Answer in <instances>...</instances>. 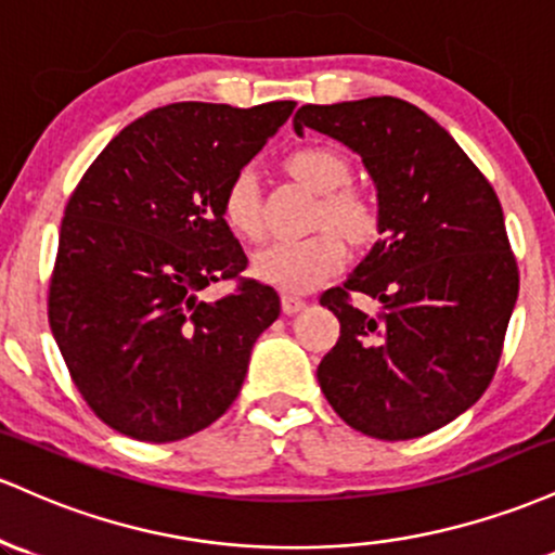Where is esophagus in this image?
Wrapping results in <instances>:
<instances>
[{
	"label": "esophagus",
	"instance_id": "34e87169",
	"mask_svg": "<svg viewBox=\"0 0 555 555\" xmlns=\"http://www.w3.org/2000/svg\"><path fill=\"white\" fill-rule=\"evenodd\" d=\"M280 304H283L285 314H296V311H301L304 307H307V301H304L301 296H294V294H283Z\"/></svg>",
	"mask_w": 555,
	"mask_h": 555
}]
</instances>
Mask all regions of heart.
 <instances>
[{
    "instance_id": "obj_1",
    "label": "heart",
    "mask_w": 555,
    "mask_h": 555,
    "mask_svg": "<svg viewBox=\"0 0 555 555\" xmlns=\"http://www.w3.org/2000/svg\"><path fill=\"white\" fill-rule=\"evenodd\" d=\"M285 167L298 183H304L314 194H325L317 211V222L333 228H322L317 233L298 241H275V244L259 248L251 259L254 275L275 288L304 294L327 283L338 275L346 261V244L337 231L346 235L351 244H366L377 235L379 215L377 207L361 191L348 189L351 165L344 154L325 146L296 149ZM222 217L233 233L248 241H259L264 233V217L257 178L251 170L235 172L222 194ZM335 227L339 229L334 230Z\"/></svg>"
}]
</instances>
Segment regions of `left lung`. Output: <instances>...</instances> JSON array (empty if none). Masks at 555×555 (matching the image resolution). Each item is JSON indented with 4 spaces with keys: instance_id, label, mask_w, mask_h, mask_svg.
<instances>
[{
    "instance_id": "obj_1",
    "label": "left lung",
    "mask_w": 555,
    "mask_h": 555,
    "mask_svg": "<svg viewBox=\"0 0 555 555\" xmlns=\"http://www.w3.org/2000/svg\"><path fill=\"white\" fill-rule=\"evenodd\" d=\"M294 128L346 143L377 189L379 241L320 298L340 322L317 366L322 393L370 438H422L495 375L519 296L501 202L451 133L403 99L304 104ZM351 293L375 297L378 314Z\"/></svg>"
}]
</instances>
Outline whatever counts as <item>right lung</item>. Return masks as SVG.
Masks as SVG:
<instances>
[{"mask_svg": "<svg viewBox=\"0 0 555 555\" xmlns=\"http://www.w3.org/2000/svg\"><path fill=\"white\" fill-rule=\"evenodd\" d=\"M296 102L251 109L178 102L122 128L65 207L49 327L91 412L117 433L172 443L209 427L241 393L275 288L248 259L222 194ZM233 295L204 302L211 282Z\"/></svg>", "mask_w": 555, "mask_h": 555, "instance_id": "add662e5", "label": "right lung"}]
</instances>
